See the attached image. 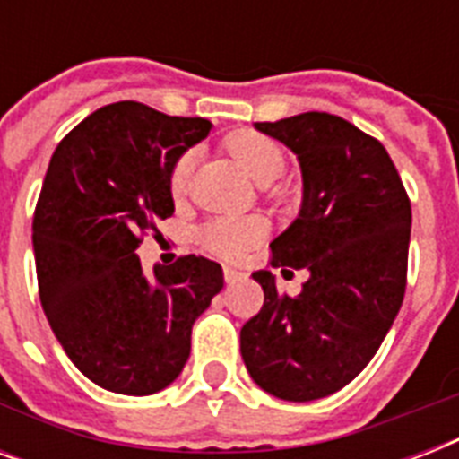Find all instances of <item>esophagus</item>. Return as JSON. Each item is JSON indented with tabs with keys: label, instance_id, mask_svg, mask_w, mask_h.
I'll return each mask as SVG.
<instances>
[{
	"label": "esophagus",
	"instance_id": "1",
	"mask_svg": "<svg viewBox=\"0 0 459 459\" xmlns=\"http://www.w3.org/2000/svg\"><path fill=\"white\" fill-rule=\"evenodd\" d=\"M223 279H226V283H238V281L245 279V273L233 269V266H223Z\"/></svg>",
	"mask_w": 459,
	"mask_h": 459
}]
</instances>
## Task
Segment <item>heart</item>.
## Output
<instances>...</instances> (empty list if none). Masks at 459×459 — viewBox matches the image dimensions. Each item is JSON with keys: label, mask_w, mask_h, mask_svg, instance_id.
I'll return each instance as SVG.
<instances>
[{"label": "heart", "mask_w": 459, "mask_h": 459, "mask_svg": "<svg viewBox=\"0 0 459 459\" xmlns=\"http://www.w3.org/2000/svg\"><path fill=\"white\" fill-rule=\"evenodd\" d=\"M226 150L238 164L243 166V171L252 180H257L262 186L272 183L283 171V150H281L272 138H266L262 133L255 131H236L226 138ZM195 154H180L169 173V190L176 197L186 193L187 180L193 173ZM262 238V223L252 219H214L204 223L197 230V243L207 252L223 259L243 257L252 245Z\"/></svg>", "instance_id": "obj_1"}]
</instances>
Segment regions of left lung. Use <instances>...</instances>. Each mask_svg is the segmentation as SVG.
<instances>
[{"mask_svg":"<svg viewBox=\"0 0 459 459\" xmlns=\"http://www.w3.org/2000/svg\"><path fill=\"white\" fill-rule=\"evenodd\" d=\"M255 128L300 161V214L269 247L272 266L309 279L290 298L272 272L252 273L264 305L240 328V355L276 398H326L369 364L398 316L412 207L385 147L345 118L307 111Z\"/></svg>","mask_w":459,"mask_h":459,"instance_id":"8db88e82","label":"left lung"}]
</instances>
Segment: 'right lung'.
Returning a JSON list of instances; mask_svg holds the SVG:
<instances>
[{"label":"right lung","mask_w":459,"mask_h":459,"mask_svg":"<svg viewBox=\"0 0 459 459\" xmlns=\"http://www.w3.org/2000/svg\"><path fill=\"white\" fill-rule=\"evenodd\" d=\"M207 118L107 104L61 140L32 216L39 302L71 362L111 393L152 395L190 357L195 319L221 266L186 255L145 276L143 233L173 214L169 173L207 138Z\"/></svg>","instance_id":"add662e5"}]
</instances>
